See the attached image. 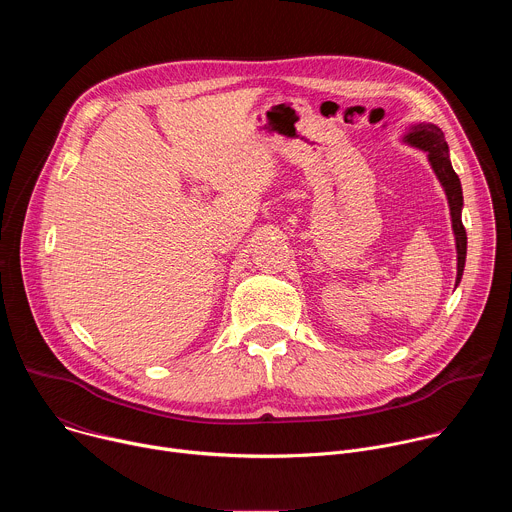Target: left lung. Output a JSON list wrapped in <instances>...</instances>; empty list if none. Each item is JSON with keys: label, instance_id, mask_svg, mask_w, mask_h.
I'll return each instance as SVG.
<instances>
[{"label": "left lung", "instance_id": "left-lung-1", "mask_svg": "<svg viewBox=\"0 0 512 512\" xmlns=\"http://www.w3.org/2000/svg\"><path fill=\"white\" fill-rule=\"evenodd\" d=\"M405 141L411 143L413 148H419L427 154V160H429L437 180L442 182V186L446 190L448 204H450V214H452V229H454V235H456V251H458L456 285H458L460 279H462V273H464V265H466L468 237H466V229L462 225V206H464L462 184H460L458 174L452 168L450 150H448L444 131L433 123H415V125L409 127V133L405 135Z\"/></svg>", "mask_w": 512, "mask_h": 512}]
</instances>
